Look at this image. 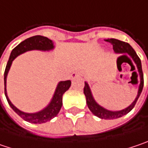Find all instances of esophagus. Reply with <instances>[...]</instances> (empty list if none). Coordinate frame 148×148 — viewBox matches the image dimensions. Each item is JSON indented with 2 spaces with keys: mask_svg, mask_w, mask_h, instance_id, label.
<instances>
[{
  "mask_svg": "<svg viewBox=\"0 0 148 148\" xmlns=\"http://www.w3.org/2000/svg\"><path fill=\"white\" fill-rule=\"evenodd\" d=\"M70 76H71V79H76V78H78V77L79 76V73L74 71V72H73V73L71 74Z\"/></svg>",
  "mask_w": 148,
  "mask_h": 148,
  "instance_id": "1",
  "label": "esophagus"
}]
</instances>
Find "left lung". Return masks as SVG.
I'll return each instance as SVG.
<instances>
[{
    "instance_id": "obj_1",
    "label": "left lung",
    "mask_w": 148,
    "mask_h": 148,
    "mask_svg": "<svg viewBox=\"0 0 148 148\" xmlns=\"http://www.w3.org/2000/svg\"><path fill=\"white\" fill-rule=\"evenodd\" d=\"M106 42H110L113 45V49L114 52L116 53H120V54H129L131 58H132V60L135 62L136 68L138 69V75L140 78V84H139V88H138V92H137V95L136 97L135 100L126 108L123 109L121 110H117V111H112V110H109L107 109L102 107L100 106L94 99L93 95H92L90 88L87 82H84V94L85 95L86 98V103L89 109L90 110L92 113L98 116L100 119H105V120H112V119H116L120 118L123 116L126 115L127 113H129L133 107L135 106L136 101L138 100L141 93L143 91V69H142V63H141V59L139 58V57L137 56L136 53L135 52V50L132 48V46L125 42L120 41V40L115 39V38H110V39L106 40Z\"/></svg>"
}]
</instances>
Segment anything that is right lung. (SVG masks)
<instances>
[{
    "mask_svg": "<svg viewBox=\"0 0 148 148\" xmlns=\"http://www.w3.org/2000/svg\"><path fill=\"white\" fill-rule=\"evenodd\" d=\"M54 48L53 41L48 39V38L43 36H33L27 39L24 40L20 44H18L11 53V55L9 58V60L7 62V64L5 67L4 73V84H5V95L6 97V100L10 106L12 108L14 111L21 117L25 120L26 121H28L34 124H41L49 121L53 118H54L58 114L60 109L62 107V100H63V95L65 93L71 85L70 80L66 81H60L57 85L55 92L53 94V96L50 103L48 105L47 107L40 110L36 113H26L17 109L13 104L9 100L6 93V77L9 72V69L12 64V61L20 54L27 51L30 50H42V51H49Z\"/></svg>",
    "mask_w": 148,
    "mask_h": 148,
    "instance_id": "add662e5",
    "label": "right lung"
}]
</instances>
